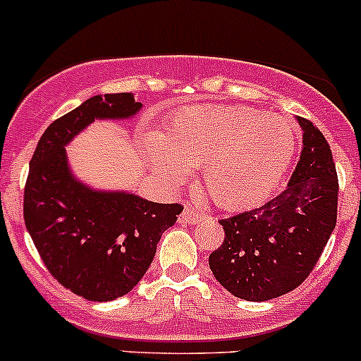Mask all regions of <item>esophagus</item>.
<instances>
[{
	"label": "esophagus",
	"mask_w": 361,
	"mask_h": 361,
	"mask_svg": "<svg viewBox=\"0 0 361 361\" xmlns=\"http://www.w3.org/2000/svg\"><path fill=\"white\" fill-rule=\"evenodd\" d=\"M202 218H206V214L201 213L199 209H194L192 206H185V209L181 211V214H180V220L183 221V224H190V225L199 224Z\"/></svg>",
	"instance_id": "1"
}]
</instances>
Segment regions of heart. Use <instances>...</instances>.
<instances>
[{
    "label": "heart",
    "mask_w": 361,
    "mask_h": 361,
    "mask_svg": "<svg viewBox=\"0 0 361 361\" xmlns=\"http://www.w3.org/2000/svg\"><path fill=\"white\" fill-rule=\"evenodd\" d=\"M145 150L171 185L188 167H204V187L225 209H246L272 194L297 150L286 118L250 106H188L173 115L166 134H148Z\"/></svg>",
    "instance_id": "1"
}]
</instances>
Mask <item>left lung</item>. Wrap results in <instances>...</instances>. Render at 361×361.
Here are the masks:
<instances>
[{"mask_svg":"<svg viewBox=\"0 0 361 361\" xmlns=\"http://www.w3.org/2000/svg\"><path fill=\"white\" fill-rule=\"evenodd\" d=\"M302 154L288 187L264 206L220 220L224 245L209 269L227 292L251 302L285 295L305 281L337 221L338 180L322 130L297 116Z\"/></svg>","mask_w":361,"mask_h":361,"instance_id":"obj_1","label":"left lung"}]
</instances>
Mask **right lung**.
<instances>
[{"instance_id": "obj_1", "label": "right lung", "mask_w": 361, "mask_h": 361, "mask_svg": "<svg viewBox=\"0 0 361 361\" xmlns=\"http://www.w3.org/2000/svg\"><path fill=\"white\" fill-rule=\"evenodd\" d=\"M133 92L94 96L42 134L29 162L24 221L50 274L73 293L110 302L129 293L150 267L181 204H159L129 192L94 190L73 176L66 145L94 120L130 118Z\"/></svg>"}]
</instances>
